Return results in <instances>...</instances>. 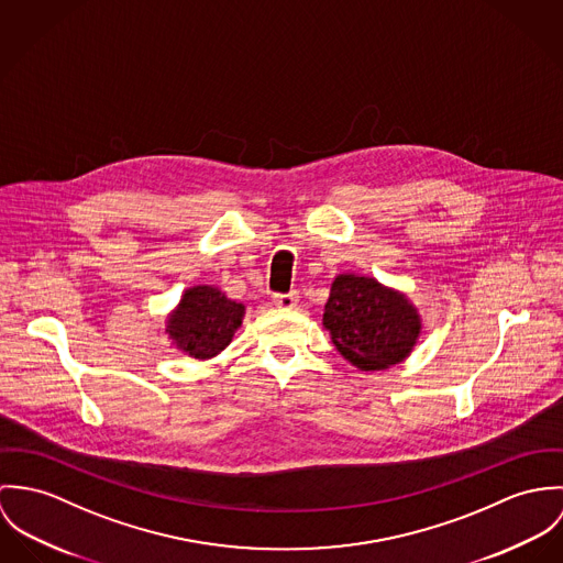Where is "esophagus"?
Segmentation results:
<instances>
[{
  "label": "esophagus",
  "mask_w": 563,
  "mask_h": 563,
  "mask_svg": "<svg viewBox=\"0 0 563 563\" xmlns=\"http://www.w3.org/2000/svg\"><path fill=\"white\" fill-rule=\"evenodd\" d=\"M298 300H300V296L296 291H291V294H276L274 296V305L278 309H296Z\"/></svg>",
  "instance_id": "obj_1"
}]
</instances>
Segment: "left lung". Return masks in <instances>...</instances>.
Instances as JSON below:
<instances>
[{"mask_svg": "<svg viewBox=\"0 0 563 563\" xmlns=\"http://www.w3.org/2000/svg\"><path fill=\"white\" fill-rule=\"evenodd\" d=\"M323 328L343 358L363 372H377L412 352L421 317L404 294L375 278L339 274L323 309Z\"/></svg>", "mask_w": 563, "mask_h": 563, "instance_id": "8db88e82", "label": "left lung"}]
</instances>
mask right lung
<instances>
[{
	"mask_svg": "<svg viewBox=\"0 0 563 563\" xmlns=\"http://www.w3.org/2000/svg\"><path fill=\"white\" fill-rule=\"evenodd\" d=\"M244 305L229 300L218 287H191L179 307L168 317L166 332L173 343L191 358H211L220 354L242 325Z\"/></svg>",
	"mask_w": 563,
	"mask_h": 563,
	"instance_id": "add662e5",
	"label": "right lung"
}]
</instances>
